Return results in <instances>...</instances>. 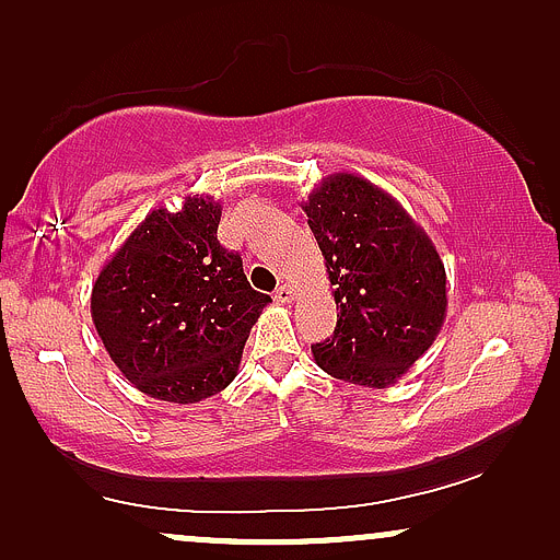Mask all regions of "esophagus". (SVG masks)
I'll return each instance as SVG.
<instances>
[{"label": "esophagus", "mask_w": 560, "mask_h": 560, "mask_svg": "<svg viewBox=\"0 0 560 560\" xmlns=\"http://www.w3.org/2000/svg\"><path fill=\"white\" fill-rule=\"evenodd\" d=\"M294 298H298V287H294V284H281L273 292V300L281 302V305H289V302H292Z\"/></svg>", "instance_id": "1"}]
</instances>
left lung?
<instances>
[{
    "label": "left lung",
    "mask_w": 560,
    "mask_h": 560,
    "mask_svg": "<svg viewBox=\"0 0 560 560\" xmlns=\"http://www.w3.org/2000/svg\"><path fill=\"white\" fill-rule=\"evenodd\" d=\"M302 210L337 302V329L311 347L313 361L342 382L392 387L445 324V262L408 210L358 173L326 176Z\"/></svg>",
    "instance_id": "1"
}]
</instances>
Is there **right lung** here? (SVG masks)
<instances>
[{
	"mask_svg": "<svg viewBox=\"0 0 560 560\" xmlns=\"http://www.w3.org/2000/svg\"><path fill=\"white\" fill-rule=\"evenodd\" d=\"M221 202L155 208L102 266L92 320L113 363L155 400L191 405L234 382L249 329L271 302L218 242Z\"/></svg>",
	"mask_w": 560,
	"mask_h": 560,
	"instance_id": "add662e5",
	"label": "right lung"
}]
</instances>
